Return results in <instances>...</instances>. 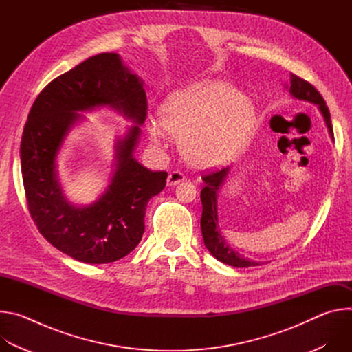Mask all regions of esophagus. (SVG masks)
<instances>
[{"label":"esophagus","instance_id":"1","mask_svg":"<svg viewBox=\"0 0 352 352\" xmlns=\"http://www.w3.org/2000/svg\"><path fill=\"white\" fill-rule=\"evenodd\" d=\"M184 179H185V174H184V173H181L179 170H174V171H171V173L168 174L167 184H168L170 186H174V185H177V184L182 182Z\"/></svg>","mask_w":352,"mask_h":352}]
</instances>
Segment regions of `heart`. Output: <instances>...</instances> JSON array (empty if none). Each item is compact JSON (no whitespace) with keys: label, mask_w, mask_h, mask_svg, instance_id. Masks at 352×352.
<instances>
[{"label":"heart","mask_w":352,"mask_h":352,"mask_svg":"<svg viewBox=\"0 0 352 352\" xmlns=\"http://www.w3.org/2000/svg\"><path fill=\"white\" fill-rule=\"evenodd\" d=\"M160 125L181 136L186 160L200 168H214L235 160L252 133L254 103L226 82H206L168 96L159 107ZM155 140L162 129L150 125Z\"/></svg>","instance_id":"obj_1"}]
</instances>
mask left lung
Returning <instances> with one entry per match:
<instances>
[{
	"instance_id": "8db88e82",
	"label": "left lung",
	"mask_w": 352,
	"mask_h": 352,
	"mask_svg": "<svg viewBox=\"0 0 352 352\" xmlns=\"http://www.w3.org/2000/svg\"><path fill=\"white\" fill-rule=\"evenodd\" d=\"M289 91L294 97L299 100H307L314 104L319 106V110L322 116L324 117L326 125L329 128V132L331 135V139L334 140L331 120H330V111L326 106L324 98L322 94L316 90L314 85H311L308 80L299 78L294 74H291V86ZM228 167L210 171L205 175H202V179L205 181V186L200 192V200H202L204 213L202 219H200V227H202V235L205 239L206 248L210 250V254L219 259L220 262L234 266V267H249V266H258V262L250 261L248 258H242L234 249L230 248V245L226 242V239L221 236L220 230L217 227V193L219 189L227 177Z\"/></svg>"
}]
</instances>
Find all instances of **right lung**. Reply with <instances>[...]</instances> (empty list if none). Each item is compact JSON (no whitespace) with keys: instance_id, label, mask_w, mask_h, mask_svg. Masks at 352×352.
I'll use <instances>...</instances> for the list:
<instances>
[{"instance_id":"add662e5","label":"right lung","mask_w":352,"mask_h":352,"mask_svg":"<svg viewBox=\"0 0 352 352\" xmlns=\"http://www.w3.org/2000/svg\"><path fill=\"white\" fill-rule=\"evenodd\" d=\"M104 104L139 124L146 120L142 82L114 53L90 57L50 82L34 100L21 142L23 188L34 226L61 252L93 265L116 262L138 246L148 199L164 189L168 175L132 157L139 136L133 126L117 147V170L106 193L86 208L67 202L56 179L57 153L79 117L76 111Z\"/></svg>"}]
</instances>
